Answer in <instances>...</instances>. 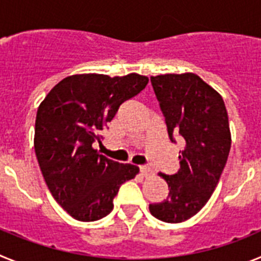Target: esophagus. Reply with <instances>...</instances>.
Returning <instances> with one entry per match:
<instances>
[{
  "label": "esophagus",
  "instance_id": "obj_1",
  "mask_svg": "<svg viewBox=\"0 0 261 261\" xmlns=\"http://www.w3.org/2000/svg\"><path fill=\"white\" fill-rule=\"evenodd\" d=\"M140 172H141L142 176L147 177L153 174V170H151L150 167H147V166H141V167H140Z\"/></svg>",
  "mask_w": 261,
  "mask_h": 261
}]
</instances>
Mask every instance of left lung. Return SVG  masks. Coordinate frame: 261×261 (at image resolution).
<instances>
[{"instance_id":"obj_1","label":"left lung","mask_w":261,"mask_h":261,"mask_svg":"<svg viewBox=\"0 0 261 261\" xmlns=\"http://www.w3.org/2000/svg\"><path fill=\"white\" fill-rule=\"evenodd\" d=\"M167 125L168 137L180 136V168L159 174L168 184L167 199L149 205L155 218L168 223L190 220L216 190L231 147L229 117L222 96L193 73L150 77Z\"/></svg>"}]
</instances>
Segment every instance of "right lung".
Segmentation results:
<instances>
[{
  "label": "right lung",
  "instance_id": "obj_1",
  "mask_svg": "<svg viewBox=\"0 0 261 261\" xmlns=\"http://www.w3.org/2000/svg\"><path fill=\"white\" fill-rule=\"evenodd\" d=\"M149 82L145 75L74 74L60 81L38 108L36 158L48 190L64 211L84 222L100 220L114 209L120 186L140 168L106 158L94 149L120 105Z\"/></svg>",
  "mask_w": 261,
  "mask_h": 261
}]
</instances>
